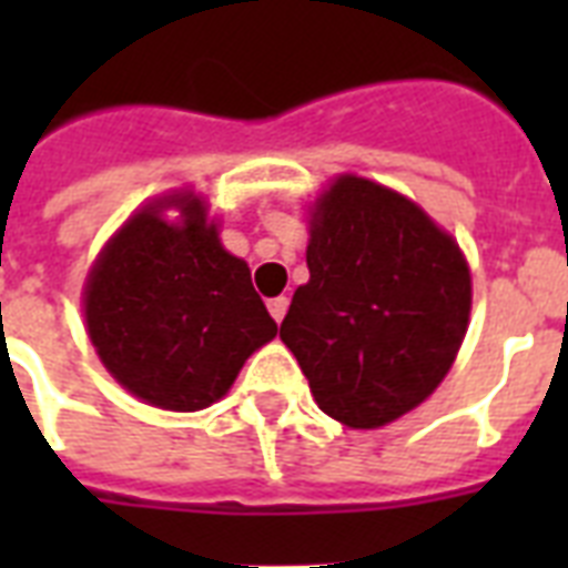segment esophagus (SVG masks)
Listing matches in <instances>:
<instances>
[{"label":"esophagus","instance_id":"esophagus-1","mask_svg":"<svg viewBox=\"0 0 568 568\" xmlns=\"http://www.w3.org/2000/svg\"><path fill=\"white\" fill-rule=\"evenodd\" d=\"M267 312H271V318L280 324V321L285 318V312H288V297H283V294H280V297H271V301H267Z\"/></svg>","mask_w":568,"mask_h":568}]
</instances>
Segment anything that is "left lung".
<instances>
[{
	"mask_svg": "<svg viewBox=\"0 0 568 568\" xmlns=\"http://www.w3.org/2000/svg\"><path fill=\"white\" fill-rule=\"evenodd\" d=\"M310 283L280 338L315 404L374 430L433 395L457 359L471 312L463 250L422 205L345 173L312 205Z\"/></svg>",
	"mask_w": 568,
	"mask_h": 568,
	"instance_id": "1",
	"label": "left lung"
}]
</instances>
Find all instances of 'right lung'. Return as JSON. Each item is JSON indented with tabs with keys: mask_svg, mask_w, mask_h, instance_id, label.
<instances>
[{
	"mask_svg": "<svg viewBox=\"0 0 568 568\" xmlns=\"http://www.w3.org/2000/svg\"><path fill=\"white\" fill-rule=\"evenodd\" d=\"M181 209V223L163 221ZM84 324L102 365L144 404L194 413L221 400L276 321L226 253L194 191L144 205L102 247L84 283Z\"/></svg>",
	"mask_w": 568,
	"mask_h": 568,
	"instance_id": "add662e5",
	"label": "right lung"
}]
</instances>
